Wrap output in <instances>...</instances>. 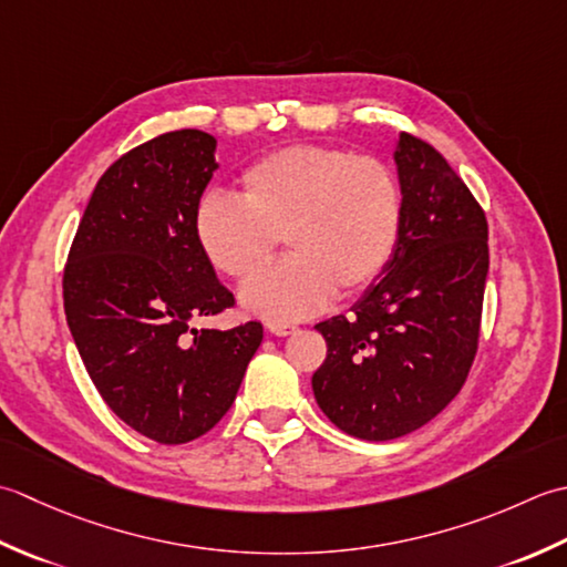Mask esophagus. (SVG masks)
Masks as SVG:
<instances>
[{
	"label": "esophagus",
	"instance_id": "obj_1",
	"mask_svg": "<svg viewBox=\"0 0 567 567\" xmlns=\"http://www.w3.org/2000/svg\"><path fill=\"white\" fill-rule=\"evenodd\" d=\"M267 330L271 332V334H279V338H286V334H293L298 328L296 326H291V322H269L267 326Z\"/></svg>",
	"mask_w": 567,
	"mask_h": 567
}]
</instances>
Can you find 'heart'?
Wrapping results in <instances>:
<instances>
[{"mask_svg": "<svg viewBox=\"0 0 567 567\" xmlns=\"http://www.w3.org/2000/svg\"><path fill=\"white\" fill-rule=\"evenodd\" d=\"M239 198L207 195L195 207V241L213 267L249 279L247 313L286 322L318 313L342 293L372 286L394 259L403 223L396 173L377 156L300 144L264 156L241 173Z\"/></svg>", "mask_w": 567, "mask_h": 567, "instance_id": "heart-1", "label": "heart"}]
</instances>
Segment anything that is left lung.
<instances>
[{"mask_svg": "<svg viewBox=\"0 0 567 567\" xmlns=\"http://www.w3.org/2000/svg\"><path fill=\"white\" fill-rule=\"evenodd\" d=\"M394 164L403 223L394 259L367 286L352 316L316 330L328 357L313 374L322 413L362 441H394L457 396L475 360L487 219L431 144L399 134Z\"/></svg>", "mask_w": 567, "mask_h": 567, "instance_id": "obj_1", "label": "left lung"}]
</instances>
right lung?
Masks as SVG:
<instances>
[{
	"label": "right lung",
	"instance_id": "obj_1",
	"mask_svg": "<svg viewBox=\"0 0 567 567\" xmlns=\"http://www.w3.org/2000/svg\"><path fill=\"white\" fill-rule=\"evenodd\" d=\"M215 136L161 134L105 171L63 274L65 320L100 396L164 445L207 433L233 406L261 322L198 330L235 303L195 241L193 217L219 168Z\"/></svg>",
	"mask_w": 567,
	"mask_h": 567
}]
</instances>
